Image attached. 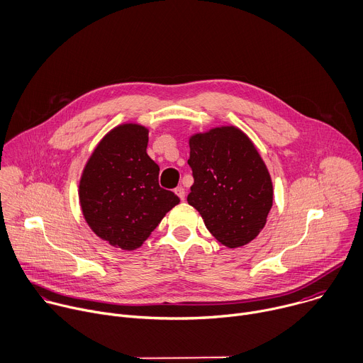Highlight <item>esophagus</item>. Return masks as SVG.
I'll list each match as a JSON object with an SVG mask.
<instances>
[{
    "label": "esophagus",
    "mask_w": 363,
    "mask_h": 363,
    "mask_svg": "<svg viewBox=\"0 0 363 363\" xmlns=\"http://www.w3.org/2000/svg\"><path fill=\"white\" fill-rule=\"evenodd\" d=\"M174 193L180 197V200H184V196H186V190H184V187H182V186L176 187V189H174Z\"/></svg>",
    "instance_id": "34e87169"
}]
</instances>
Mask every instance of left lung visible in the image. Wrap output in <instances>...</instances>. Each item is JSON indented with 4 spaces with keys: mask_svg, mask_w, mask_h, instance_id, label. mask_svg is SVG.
Wrapping results in <instances>:
<instances>
[{
    "mask_svg": "<svg viewBox=\"0 0 363 363\" xmlns=\"http://www.w3.org/2000/svg\"><path fill=\"white\" fill-rule=\"evenodd\" d=\"M194 183L187 196L207 230L229 249L250 243L273 204L269 170L249 135L236 125L189 137Z\"/></svg>",
    "mask_w": 363,
    "mask_h": 363,
    "instance_id": "obj_1",
    "label": "left lung"
}]
</instances>
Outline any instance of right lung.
Listing matches in <instances>:
<instances>
[{"instance_id": "add662e5", "label": "right lung", "mask_w": 363, "mask_h": 363, "mask_svg": "<svg viewBox=\"0 0 363 363\" xmlns=\"http://www.w3.org/2000/svg\"><path fill=\"white\" fill-rule=\"evenodd\" d=\"M147 144L146 125L118 124L99 141L80 177L84 220L101 240L127 252L146 242L180 203L159 186L160 167L149 157Z\"/></svg>"}]
</instances>
